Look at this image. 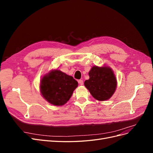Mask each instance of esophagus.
Returning a JSON list of instances; mask_svg holds the SVG:
<instances>
[{
  "mask_svg": "<svg viewBox=\"0 0 153 153\" xmlns=\"http://www.w3.org/2000/svg\"><path fill=\"white\" fill-rule=\"evenodd\" d=\"M78 82V83H79V84H80V85H82L83 84H84V82H83L82 80H79Z\"/></svg>",
  "mask_w": 153,
  "mask_h": 153,
  "instance_id": "34e87169",
  "label": "esophagus"
}]
</instances>
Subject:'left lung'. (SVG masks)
Instances as JSON below:
<instances>
[{"label":"left lung","instance_id":"8db88e82","mask_svg":"<svg viewBox=\"0 0 153 153\" xmlns=\"http://www.w3.org/2000/svg\"><path fill=\"white\" fill-rule=\"evenodd\" d=\"M89 79L84 85L96 100L105 101L110 99L115 92L117 80L112 69L108 66H94L89 72Z\"/></svg>","mask_w":153,"mask_h":153}]
</instances>
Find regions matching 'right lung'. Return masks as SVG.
Returning a JSON list of instances; mask_svg holds the SVG:
<instances>
[{"mask_svg":"<svg viewBox=\"0 0 153 153\" xmlns=\"http://www.w3.org/2000/svg\"><path fill=\"white\" fill-rule=\"evenodd\" d=\"M77 86L78 82L73 76L55 69L41 78L40 91L48 102L55 106H62L70 99Z\"/></svg>","mask_w":153,"mask_h":153,"instance_id":"1","label":"right lung"}]
</instances>
